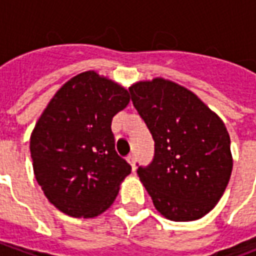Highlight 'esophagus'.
I'll list each match as a JSON object with an SVG mask.
<instances>
[{
	"label": "esophagus",
	"instance_id": "34e87169",
	"mask_svg": "<svg viewBox=\"0 0 256 256\" xmlns=\"http://www.w3.org/2000/svg\"><path fill=\"white\" fill-rule=\"evenodd\" d=\"M128 162L130 163V166H132V168H133V172H136V156L134 155L128 156Z\"/></svg>",
	"mask_w": 256,
	"mask_h": 256
}]
</instances>
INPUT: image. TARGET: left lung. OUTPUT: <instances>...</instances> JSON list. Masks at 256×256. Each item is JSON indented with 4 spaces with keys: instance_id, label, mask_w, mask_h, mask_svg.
I'll return each instance as SVG.
<instances>
[{
    "instance_id": "left-lung-1",
    "label": "left lung",
    "mask_w": 256,
    "mask_h": 256,
    "mask_svg": "<svg viewBox=\"0 0 256 256\" xmlns=\"http://www.w3.org/2000/svg\"><path fill=\"white\" fill-rule=\"evenodd\" d=\"M132 100L155 141V158L140 181L164 218H203L230 180L233 158L225 123L193 92L164 78L140 80Z\"/></svg>"
}]
</instances>
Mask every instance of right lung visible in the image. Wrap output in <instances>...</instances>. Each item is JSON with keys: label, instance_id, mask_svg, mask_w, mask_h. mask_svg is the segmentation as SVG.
Returning <instances> with one entry per match:
<instances>
[{"label": "right lung", "instance_id": "right-lung-1", "mask_svg": "<svg viewBox=\"0 0 256 256\" xmlns=\"http://www.w3.org/2000/svg\"><path fill=\"white\" fill-rule=\"evenodd\" d=\"M130 102L115 80L84 71L56 92L31 133L36 182L64 214L94 218L115 202L132 167L115 150L112 118Z\"/></svg>", "mask_w": 256, "mask_h": 256}]
</instances>
